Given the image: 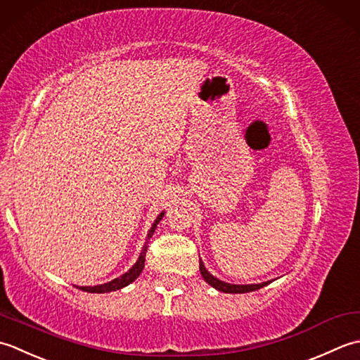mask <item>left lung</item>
Listing matches in <instances>:
<instances>
[{"label":"left lung","instance_id":"obj_1","mask_svg":"<svg viewBox=\"0 0 360 360\" xmlns=\"http://www.w3.org/2000/svg\"><path fill=\"white\" fill-rule=\"evenodd\" d=\"M200 274L203 276V280L207 281L210 285H212V288L221 290V292H225V293H245V292H253V290H258L261 288H264V285H267L270 281L267 283H259V284H230V283H225V281H221L217 280L216 276H212L207 269H205L203 262L200 261Z\"/></svg>","mask_w":360,"mask_h":360}]
</instances>
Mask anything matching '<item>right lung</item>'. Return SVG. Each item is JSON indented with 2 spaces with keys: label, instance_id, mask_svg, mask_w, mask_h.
<instances>
[{
  "label": "right lung",
  "instance_id": "obj_1",
  "mask_svg": "<svg viewBox=\"0 0 360 360\" xmlns=\"http://www.w3.org/2000/svg\"><path fill=\"white\" fill-rule=\"evenodd\" d=\"M163 216H165V211L160 212L158 217L155 219V222H153L152 229H150L149 233H148V239H146V244H144V247H143V252H141V255H139L138 261L134 264V266H131L130 270H127V272L124 274V275H121L120 278H115V280H112L110 283H104V284H99V285H93V288H91V285H85V288L82 285V288H79V289H82V290H85V292H91V293H105V292H112V290L122 289V288H126V285H129L130 283H134V281L136 280V278L139 276V274L143 272L144 261H146V250H148V242H149V239L152 238L153 231H155L157 225L160 224L161 219H163Z\"/></svg>",
  "mask_w": 360,
  "mask_h": 360
}]
</instances>
